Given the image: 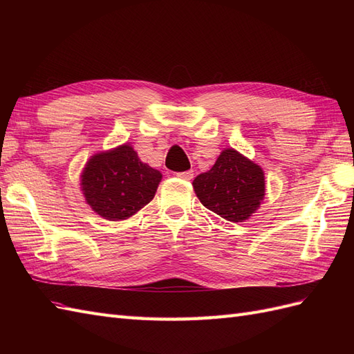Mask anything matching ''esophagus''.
I'll return each mask as SVG.
<instances>
[{"label": "esophagus", "instance_id": "esophagus-1", "mask_svg": "<svg viewBox=\"0 0 354 354\" xmlns=\"http://www.w3.org/2000/svg\"><path fill=\"white\" fill-rule=\"evenodd\" d=\"M177 177L183 178V180H192V178H194V171H192V169H189V171H183V173H178V174H177Z\"/></svg>", "mask_w": 354, "mask_h": 354}]
</instances>
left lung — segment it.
Instances as JSON below:
<instances>
[{
  "label": "left lung",
  "mask_w": 354,
  "mask_h": 354,
  "mask_svg": "<svg viewBox=\"0 0 354 354\" xmlns=\"http://www.w3.org/2000/svg\"><path fill=\"white\" fill-rule=\"evenodd\" d=\"M202 205L232 223L248 220L264 198V171L234 149L220 153L207 173L194 180Z\"/></svg>",
  "instance_id": "8db88e82"
}]
</instances>
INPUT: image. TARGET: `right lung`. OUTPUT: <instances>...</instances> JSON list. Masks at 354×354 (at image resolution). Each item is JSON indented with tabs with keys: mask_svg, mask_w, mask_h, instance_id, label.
<instances>
[{
	"mask_svg": "<svg viewBox=\"0 0 354 354\" xmlns=\"http://www.w3.org/2000/svg\"><path fill=\"white\" fill-rule=\"evenodd\" d=\"M160 178L162 174L143 164L125 143L88 159L81 174V189L94 212L109 221H120L153 199Z\"/></svg>",
	"mask_w": 354,
	"mask_h": 354,
	"instance_id": "add662e5",
	"label": "right lung"
}]
</instances>
